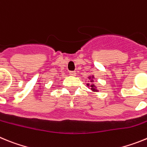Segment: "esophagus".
<instances>
[{
  "mask_svg": "<svg viewBox=\"0 0 147 147\" xmlns=\"http://www.w3.org/2000/svg\"><path fill=\"white\" fill-rule=\"evenodd\" d=\"M70 76H76V73L75 71H70Z\"/></svg>",
  "mask_w": 147,
  "mask_h": 147,
  "instance_id": "1",
  "label": "esophagus"
}]
</instances>
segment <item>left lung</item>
<instances>
[{
	"instance_id": "8db88e82",
	"label": "left lung",
	"mask_w": 147,
	"mask_h": 147,
	"mask_svg": "<svg viewBox=\"0 0 147 147\" xmlns=\"http://www.w3.org/2000/svg\"><path fill=\"white\" fill-rule=\"evenodd\" d=\"M88 80H89V82L86 84L88 88H90V90L93 92H98V90L97 89V87L94 84V80H96L94 75H90V76H88Z\"/></svg>"
}]
</instances>
